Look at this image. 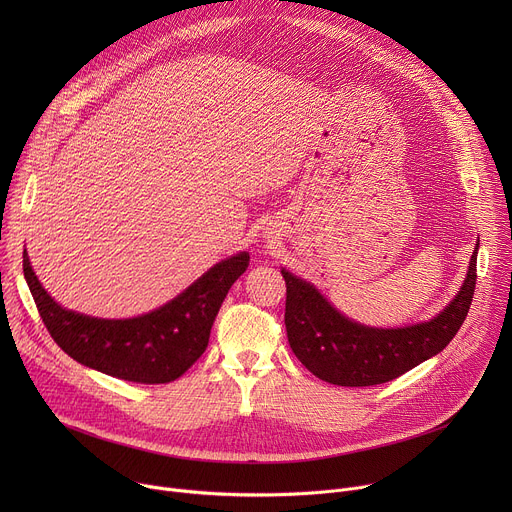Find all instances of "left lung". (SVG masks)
I'll return each mask as SVG.
<instances>
[{"label":"left lung","instance_id":"1","mask_svg":"<svg viewBox=\"0 0 512 512\" xmlns=\"http://www.w3.org/2000/svg\"><path fill=\"white\" fill-rule=\"evenodd\" d=\"M478 247L476 241L456 298L431 320L401 328H375L350 320L314 283L281 267L291 350L312 375L340 387H371L405 375L442 352L464 324L476 287Z\"/></svg>","mask_w":512,"mask_h":512}]
</instances>
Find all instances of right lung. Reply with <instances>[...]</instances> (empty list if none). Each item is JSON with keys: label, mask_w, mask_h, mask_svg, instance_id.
<instances>
[{"label": "right lung", "mask_w": 512, "mask_h": 512, "mask_svg": "<svg viewBox=\"0 0 512 512\" xmlns=\"http://www.w3.org/2000/svg\"><path fill=\"white\" fill-rule=\"evenodd\" d=\"M247 267L249 253L241 251L212 265L168 304L135 318L107 320L54 302L24 249V277L54 342L89 369L143 385L176 381L202 356L221 304Z\"/></svg>", "instance_id": "add662e5"}]
</instances>
